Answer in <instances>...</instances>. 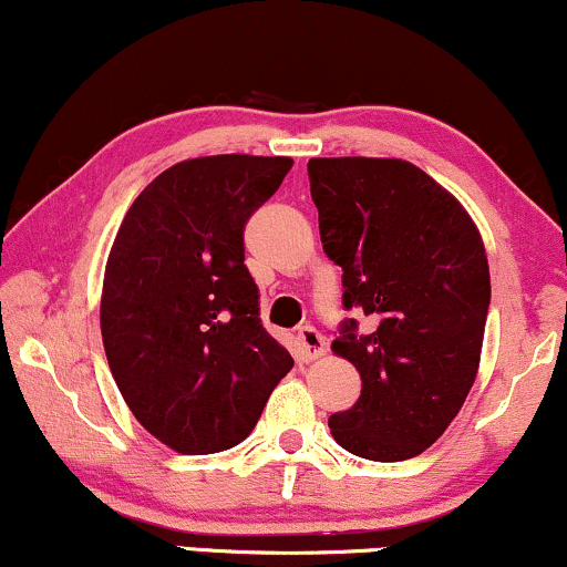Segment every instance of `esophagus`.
<instances>
[{
    "instance_id": "esophagus-1",
    "label": "esophagus",
    "mask_w": 567,
    "mask_h": 567,
    "mask_svg": "<svg viewBox=\"0 0 567 567\" xmlns=\"http://www.w3.org/2000/svg\"><path fill=\"white\" fill-rule=\"evenodd\" d=\"M298 349H301V357L306 361L324 357L327 343H324L322 332L313 330V327H301V330H298Z\"/></svg>"
}]
</instances>
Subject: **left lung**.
<instances>
[{"mask_svg": "<svg viewBox=\"0 0 567 567\" xmlns=\"http://www.w3.org/2000/svg\"><path fill=\"white\" fill-rule=\"evenodd\" d=\"M311 200L343 306L332 351L361 374L359 401L327 420L346 452L412 460L449 427L481 364L491 279L481 231L433 176L399 158H311Z\"/></svg>", "mask_w": 567, "mask_h": 567, "instance_id": "8db88e82", "label": "left lung"}]
</instances>
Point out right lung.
Masks as SVG:
<instances>
[{
    "instance_id": "add662e5",
    "label": "right lung",
    "mask_w": 567,
    "mask_h": 567,
    "mask_svg": "<svg viewBox=\"0 0 567 567\" xmlns=\"http://www.w3.org/2000/svg\"><path fill=\"white\" fill-rule=\"evenodd\" d=\"M290 158L208 155L166 168L126 210L102 282V343L121 395L179 454L245 441L290 353L264 330L243 231Z\"/></svg>"
}]
</instances>
